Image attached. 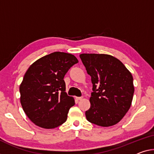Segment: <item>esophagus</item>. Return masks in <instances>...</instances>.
Here are the masks:
<instances>
[{
  "mask_svg": "<svg viewBox=\"0 0 154 154\" xmlns=\"http://www.w3.org/2000/svg\"><path fill=\"white\" fill-rule=\"evenodd\" d=\"M75 98H76L77 100H80L82 98V97H75Z\"/></svg>",
  "mask_w": 154,
  "mask_h": 154,
  "instance_id": "obj_1",
  "label": "esophagus"
}]
</instances>
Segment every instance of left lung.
Here are the masks:
<instances>
[{"label":"left lung","instance_id":"1","mask_svg":"<svg viewBox=\"0 0 154 154\" xmlns=\"http://www.w3.org/2000/svg\"><path fill=\"white\" fill-rule=\"evenodd\" d=\"M80 58L93 85L87 120L102 127L117 124L131 107V74L118 59L107 54H82Z\"/></svg>","mask_w":154,"mask_h":154}]
</instances>
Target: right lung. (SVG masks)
<instances>
[{
    "label": "right lung",
    "mask_w": 154,
    "mask_h": 154,
    "mask_svg": "<svg viewBox=\"0 0 154 154\" xmlns=\"http://www.w3.org/2000/svg\"><path fill=\"white\" fill-rule=\"evenodd\" d=\"M78 63L72 54L56 51L37 60L26 72L20 85V103L37 126L53 129L67 120L75 102L66 94L63 79Z\"/></svg>",
    "instance_id": "right-lung-1"
}]
</instances>
